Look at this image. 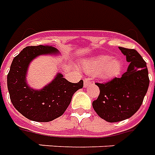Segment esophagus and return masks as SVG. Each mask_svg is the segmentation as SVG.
Wrapping results in <instances>:
<instances>
[{"label":"esophagus","mask_w":155,"mask_h":155,"mask_svg":"<svg viewBox=\"0 0 155 155\" xmlns=\"http://www.w3.org/2000/svg\"><path fill=\"white\" fill-rule=\"evenodd\" d=\"M91 84H92V82H91L88 78H84V79H83V85H84V87H89Z\"/></svg>","instance_id":"obj_1"}]
</instances>
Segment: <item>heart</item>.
Here are the masks:
<instances>
[{
	"instance_id": "b5f03b06",
	"label": "heart",
	"mask_w": 155,
	"mask_h": 155,
	"mask_svg": "<svg viewBox=\"0 0 155 155\" xmlns=\"http://www.w3.org/2000/svg\"><path fill=\"white\" fill-rule=\"evenodd\" d=\"M83 67L84 71L89 74H96L102 79H109L120 72L122 62L119 58H110L107 55H97L86 59Z\"/></svg>"
}]
</instances>
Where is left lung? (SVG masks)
Here are the masks:
<instances>
[{
  "label": "left lung",
  "mask_w": 155,
  "mask_h": 155,
  "mask_svg": "<svg viewBox=\"0 0 155 155\" xmlns=\"http://www.w3.org/2000/svg\"><path fill=\"white\" fill-rule=\"evenodd\" d=\"M129 62L127 71L120 78L106 83H96L100 93L93 107L97 115L109 123L132 117L141 106L150 85L146 62L134 49L119 47Z\"/></svg>",
  "instance_id": "obj_1"
}]
</instances>
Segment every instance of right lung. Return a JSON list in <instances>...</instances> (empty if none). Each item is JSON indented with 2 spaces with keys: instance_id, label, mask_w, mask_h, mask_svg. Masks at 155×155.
Listing matches in <instances>:
<instances>
[{
  "instance_id": "obj_1",
  "label": "right lung",
  "mask_w": 155,
  "mask_h": 155,
  "mask_svg": "<svg viewBox=\"0 0 155 155\" xmlns=\"http://www.w3.org/2000/svg\"><path fill=\"white\" fill-rule=\"evenodd\" d=\"M41 55H59L52 46L27 47L14 58L7 75V87L13 106L30 120L50 122L62 116L71 103L72 95L83 87V81L72 83L58 72L41 89H34L27 82L28 68Z\"/></svg>"
}]
</instances>
